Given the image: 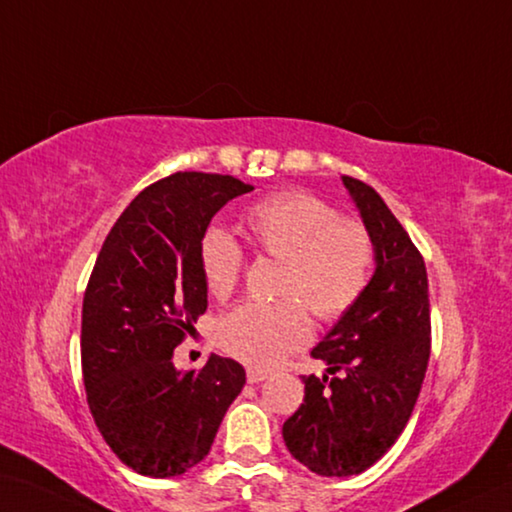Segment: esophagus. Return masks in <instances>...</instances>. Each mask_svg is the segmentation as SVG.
Listing matches in <instances>:
<instances>
[{
  "mask_svg": "<svg viewBox=\"0 0 512 512\" xmlns=\"http://www.w3.org/2000/svg\"><path fill=\"white\" fill-rule=\"evenodd\" d=\"M267 378H270V373L263 371V369H256V366H249V369H247V382L249 384H258V382H263Z\"/></svg>",
  "mask_w": 512,
  "mask_h": 512,
  "instance_id": "obj_1",
  "label": "esophagus"
}]
</instances>
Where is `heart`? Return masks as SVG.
Here are the masks:
<instances>
[{
  "mask_svg": "<svg viewBox=\"0 0 512 512\" xmlns=\"http://www.w3.org/2000/svg\"><path fill=\"white\" fill-rule=\"evenodd\" d=\"M245 229L263 254L283 261L279 303H242L222 317L218 342L231 357L274 369L308 344L315 317L346 315L369 283L373 240L364 224L339 218L317 195L285 191L251 206ZM202 276L211 297L227 299L242 272V251L227 231L209 229L200 245Z\"/></svg>",
  "mask_w": 512,
  "mask_h": 512,
  "instance_id": "heart-1",
  "label": "heart"
}]
</instances>
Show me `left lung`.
<instances>
[{
  "label": "left lung",
  "instance_id": "obj_1",
  "mask_svg": "<svg viewBox=\"0 0 512 512\" xmlns=\"http://www.w3.org/2000/svg\"><path fill=\"white\" fill-rule=\"evenodd\" d=\"M342 184L373 240L375 272L312 348L326 375H303L306 398L283 423L290 454L321 477L369 470L398 441L423 387L432 333L420 251L375 188L346 175Z\"/></svg>",
  "mask_w": 512,
  "mask_h": 512
}]
</instances>
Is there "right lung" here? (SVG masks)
<instances>
[{
    "instance_id": "right-lung-1",
    "label": "right lung",
    "mask_w": 512,
    "mask_h": 512,
    "mask_svg": "<svg viewBox=\"0 0 512 512\" xmlns=\"http://www.w3.org/2000/svg\"><path fill=\"white\" fill-rule=\"evenodd\" d=\"M254 186L231 175L175 173L150 184L114 222L83 299V382L98 432L143 477L168 479L209 454L245 369L209 355L173 364L206 310L200 245L215 213Z\"/></svg>"
}]
</instances>
